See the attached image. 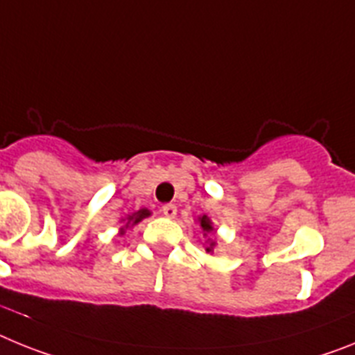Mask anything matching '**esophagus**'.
Segmentation results:
<instances>
[{
    "label": "esophagus",
    "instance_id": "obj_1",
    "mask_svg": "<svg viewBox=\"0 0 355 355\" xmlns=\"http://www.w3.org/2000/svg\"><path fill=\"white\" fill-rule=\"evenodd\" d=\"M162 214H164L166 218H175V216H177V207H175L173 203H166L164 207H162Z\"/></svg>",
    "mask_w": 355,
    "mask_h": 355
}]
</instances>
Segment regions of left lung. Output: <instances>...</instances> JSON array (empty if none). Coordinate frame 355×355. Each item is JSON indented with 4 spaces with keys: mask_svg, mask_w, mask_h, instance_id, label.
Masks as SVG:
<instances>
[{
    "mask_svg": "<svg viewBox=\"0 0 355 355\" xmlns=\"http://www.w3.org/2000/svg\"><path fill=\"white\" fill-rule=\"evenodd\" d=\"M196 223H198L200 230L203 232V237L207 239V241L203 243V248H205V252L207 254H212L216 248V239H212V236L216 234V229H214V225H212V220L209 218L207 214H203V216H198L196 218Z\"/></svg>",
    "mask_w": 355,
    "mask_h": 355,
    "instance_id": "1",
    "label": "left lung"
}]
</instances>
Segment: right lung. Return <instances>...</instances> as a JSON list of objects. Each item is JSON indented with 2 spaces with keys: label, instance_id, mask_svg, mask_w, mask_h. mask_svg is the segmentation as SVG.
I'll list each match as a JSON object with an SVG mask.
<instances>
[{
  "label": "right lung",
  "instance_id": "obj_1",
  "mask_svg": "<svg viewBox=\"0 0 355 355\" xmlns=\"http://www.w3.org/2000/svg\"><path fill=\"white\" fill-rule=\"evenodd\" d=\"M148 216H152V211H148L146 207L139 209V211L132 212V214H126L125 218H121L119 220V223H121V227H119V236H125L126 230L132 229V227H135V225L139 223V221H143L144 218H148Z\"/></svg>",
  "mask_w": 355,
  "mask_h": 355
}]
</instances>
